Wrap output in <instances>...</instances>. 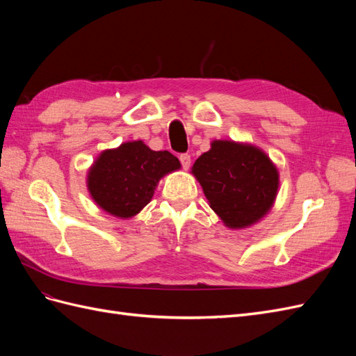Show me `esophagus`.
I'll return each mask as SVG.
<instances>
[{
	"label": "esophagus",
	"instance_id": "obj_1",
	"mask_svg": "<svg viewBox=\"0 0 356 356\" xmlns=\"http://www.w3.org/2000/svg\"><path fill=\"white\" fill-rule=\"evenodd\" d=\"M179 161H181V165H182V168H184L186 170L190 168V165H191V157L188 156V154H181L179 156Z\"/></svg>",
	"mask_w": 356,
	"mask_h": 356
}]
</instances>
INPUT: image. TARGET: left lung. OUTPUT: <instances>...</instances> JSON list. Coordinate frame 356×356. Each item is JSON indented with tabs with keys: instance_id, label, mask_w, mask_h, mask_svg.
I'll use <instances>...</instances> for the list:
<instances>
[{
	"instance_id": "obj_1",
	"label": "left lung",
	"mask_w": 356,
	"mask_h": 356,
	"mask_svg": "<svg viewBox=\"0 0 356 356\" xmlns=\"http://www.w3.org/2000/svg\"><path fill=\"white\" fill-rule=\"evenodd\" d=\"M211 209L225 227L241 230L261 221L273 208L279 170L260 147L213 139L191 168Z\"/></svg>"
}]
</instances>
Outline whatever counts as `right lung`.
Masks as SVG:
<instances>
[{"label":"right lung","instance_id":"right-lung-1","mask_svg":"<svg viewBox=\"0 0 356 356\" xmlns=\"http://www.w3.org/2000/svg\"><path fill=\"white\" fill-rule=\"evenodd\" d=\"M181 169L169 152H154L144 141H127L106 148L86 175L89 195L106 213L131 220L152 202L159 181Z\"/></svg>","mask_w":356,"mask_h":356}]
</instances>
